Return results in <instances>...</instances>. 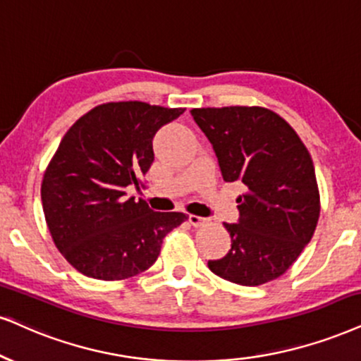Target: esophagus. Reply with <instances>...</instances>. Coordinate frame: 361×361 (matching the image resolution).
<instances>
[{
	"label": "esophagus",
	"instance_id": "34e87169",
	"mask_svg": "<svg viewBox=\"0 0 361 361\" xmlns=\"http://www.w3.org/2000/svg\"><path fill=\"white\" fill-rule=\"evenodd\" d=\"M189 222L192 226H195V228H197V226H202L204 222H206V219H204V217H201V216H194V214H189Z\"/></svg>",
	"mask_w": 361,
	"mask_h": 361
}]
</instances>
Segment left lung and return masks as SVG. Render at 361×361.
I'll list each match as a JSON object with an SVG mask.
<instances>
[{"instance_id":"8db88e82","label":"left lung","mask_w":361,"mask_h":361,"mask_svg":"<svg viewBox=\"0 0 361 361\" xmlns=\"http://www.w3.org/2000/svg\"><path fill=\"white\" fill-rule=\"evenodd\" d=\"M211 142L222 179L241 182L239 219L228 224L229 252L209 261L212 273L259 286L286 273L313 238L319 192L311 155L291 126L262 106L192 109Z\"/></svg>"}]
</instances>
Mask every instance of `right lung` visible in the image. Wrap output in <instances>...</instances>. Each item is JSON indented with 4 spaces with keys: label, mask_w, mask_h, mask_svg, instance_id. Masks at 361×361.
Here are the masks:
<instances>
[{
    "label": "right lung",
    "mask_w": 361,
    "mask_h": 361,
    "mask_svg": "<svg viewBox=\"0 0 361 361\" xmlns=\"http://www.w3.org/2000/svg\"><path fill=\"white\" fill-rule=\"evenodd\" d=\"M184 110L112 102L61 139L43 176V212L58 251L82 274L115 281L149 269L166 234L188 219L128 197L154 162L155 133Z\"/></svg>",
    "instance_id": "add662e5"
}]
</instances>
